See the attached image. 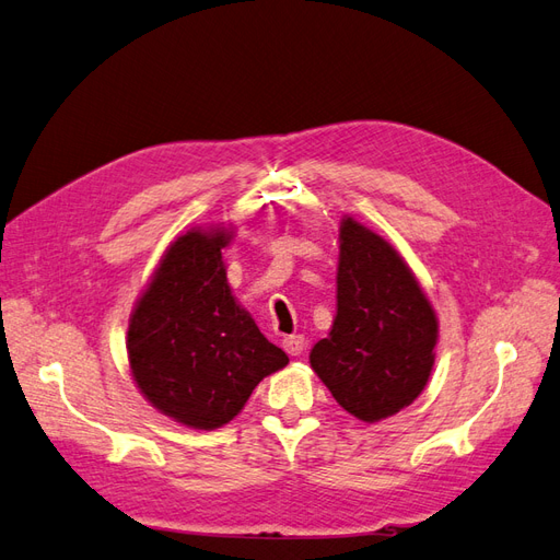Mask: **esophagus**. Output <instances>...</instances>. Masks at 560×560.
<instances>
[{"mask_svg":"<svg viewBox=\"0 0 560 560\" xmlns=\"http://www.w3.org/2000/svg\"><path fill=\"white\" fill-rule=\"evenodd\" d=\"M282 348L292 354V358H296V354H301L303 350H306V338L303 336H284L282 341Z\"/></svg>","mask_w":560,"mask_h":560,"instance_id":"1","label":"esophagus"}]
</instances>
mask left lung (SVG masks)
<instances>
[{"label":"left lung","instance_id":"left-lung-1","mask_svg":"<svg viewBox=\"0 0 560 560\" xmlns=\"http://www.w3.org/2000/svg\"><path fill=\"white\" fill-rule=\"evenodd\" d=\"M336 290L334 327L311 350V366L354 418L395 416L422 393L434 364L430 301L393 245L350 217Z\"/></svg>","mask_w":560,"mask_h":560}]
</instances>
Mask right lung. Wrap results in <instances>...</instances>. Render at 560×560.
<instances>
[{
	"instance_id": "add662e5",
	"label": "right lung",
	"mask_w": 560,
	"mask_h": 560,
	"mask_svg": "<svg viewBox=\"0 0 560 560\" xmlns=\"http://www.w3.org/2000/svg\"><path fill=\"white\" fill-rule=\"evenodd\" d=\"M229 231H189L171 245L128 327V360L142 395L165 416L214 430L290 358L235 303L222 247Z\"/></svg>"
}]
</instances>
